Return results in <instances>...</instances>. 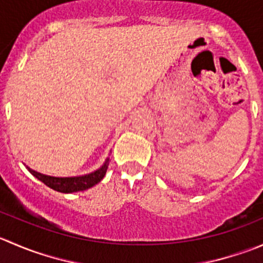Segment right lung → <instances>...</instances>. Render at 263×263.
<instances>
[{"label":"right lung","mask_w":263,"mask_h":263,"mask_svg":"<svg viewBox=\"0 0 263 263\" xmlns=\"http://www.w3.org/2000/svg\"><path fill=\"white\" fill-rule=\"evenodd\" d=\"M108 165H109V158L105 159L103 165L100 166L99 169H97V171L91 172V173L89 174H84V176L78 177H52L43 173H39V172L34 171V169L29 168V166H26V168H28V171L30 172L35 178H38L39 181L43 182L44 184L48 185L52 190L62 193H73L79 192V191L89 190L92 185L98 184V183L104 178L105 173H107Z\"/></svg>","instance_id":"add662e5"}]
</instances>
